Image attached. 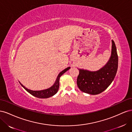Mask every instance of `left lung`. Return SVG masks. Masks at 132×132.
<instances>
[{"label": "left lung", "instance_id": "1", "mask_svg": "<svg viewBox=\"0 0 132 132\" xmlns=\"http://www.w3.org/2000/svg\"><path fill=\"white\" fill-rule=\"evenodd\" d=\"M118 55L115 43L112 40L111 55L105 66L97 71L78 69L77 85L81 91L97 95L105 91L114 79L118 69Z\"/></svg>", "mask_w": 132, "mask_h": 132}]
</instances>
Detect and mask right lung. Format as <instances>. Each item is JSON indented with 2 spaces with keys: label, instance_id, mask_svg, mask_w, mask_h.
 I'll list each match as a JSON object with an SVG mask.
<instances>
[{
  "label": "right lung",
  "instance_id": "1",
  "mask_svg": "<svg viewBox=\"0 0 132 132\" xmlns=\"http://www.w3.org/2000/svg\"><path fill=\"white\" fill-rule=\"evenodd\" d=\"M70 68V67H68L66 69H64L63 71H62L61 72L58 74V77L56 79V80H55L53 86H52L51 87H49L48 89L42 90H39V91H34V90L28 89L27 88H26V87H25L24 86H23L22 84H21L20 82V83L21 85L28 92V93H29L32 95L38 98H48L51 96H53V95H54L57 93L58 90L59 89V87L60 77H61L64 73H65Z\"/></svg>",
  "mask_w": 132,
  "mask_h": 132
}]
</instances>
